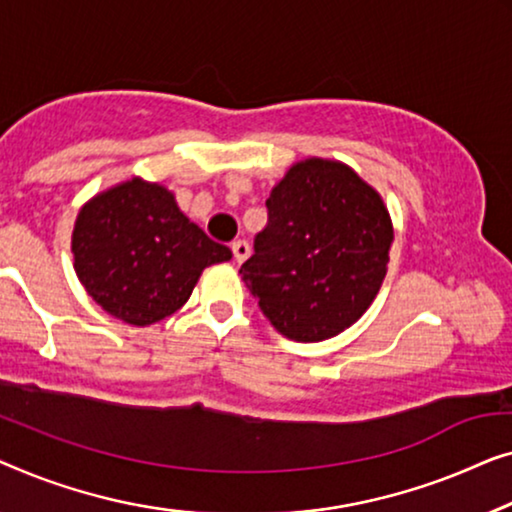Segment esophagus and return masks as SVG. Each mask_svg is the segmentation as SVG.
<instances>
[{"label":"esophagus","mask_w":512,"mask_h":512,"mask_svg":"<svg viewBox=\"0 0 512 512\" xmlns=\"http://www.w3.org/2000/svg\"><path fill=\"white\" fill-rule=\"evenodd\" d=\"M232 253H234V257H236V262H246V259L250 257V246L246 241H234L232 243Z\"/></svg>","instance_id":"1"}]
</instances>
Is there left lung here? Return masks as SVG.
<instances>
[{"label":"left lung","instance_id":"8db88e82","mask_svg":"<svg viewBox=\"0 0 512 512\" xmlns=\"http://www.w3.org/2000/svg\"><path fill=\"white\" fill-rule=\"evenodd\" d=\"M239 273L276 331L320 343L355 325L383 285L394 227L378 190L338 160L292 164Z\"/></svg>","mask_w":512,"mask_h":512}]
</instances>
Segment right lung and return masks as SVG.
I'll list each match as a JSON object with an SVG mask.
<instances>
[{"mask_svg":"<svg viewBox=\"0 0 512 512\" xmlns=\"http://www.w3.org/2000/svg\"><path fill=\"white\" fill-rule=\"evenodd\" d=\"M71 253L90 297L134 327L174 315L206 266L232 259V250L190 222L174 192L139 176L85 201Z\"/></svg>","mask_w":512,"mask_h":512,"instance_id":"1","label":"right lung"}]
</instances>
